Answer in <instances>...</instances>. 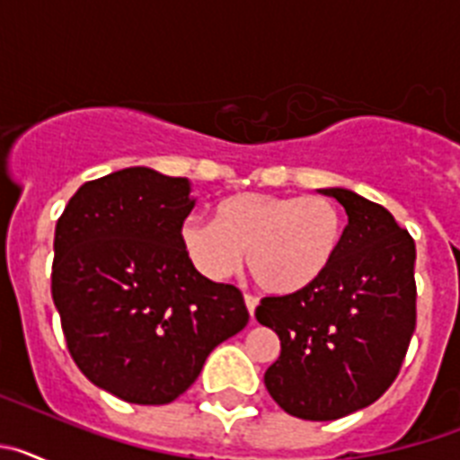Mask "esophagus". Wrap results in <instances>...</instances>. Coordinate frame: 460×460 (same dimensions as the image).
I'll return each instance as SVG.
<instances>
[{
	"instance_id": "1",
	"label": "esophagus",
	"mask_w": 460,
	"mask_h": 460,
	"mask_svg": "<svg viewBox=\"0 0 460 460\" xmlns=\"http://www.w3.org/2000/svg\"><path fill=\"white\" fill-rule=\"evenodd\" d=\"M243 304H246V308H249V315L253 318L255 306H258V299H255L253 295H243Z\"/></svg>"
}]
</instances>
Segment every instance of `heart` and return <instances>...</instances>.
Listing matches in <instances>:
<instances>
[{
	"mask_svg": "<svg viewBox=\"0 0 460 460\" xmlns=\"http://www.w3.org/2000/svg\"><path fill=\"white\" fill-rule=\"evenodd\" d=\"M180 242L205 279H227L246 251L262 290L292 295L327 274L343 242V217L324 198L239 193L217 207L214 221L186 218Z\"/></svg>",
	"mask_w": 460,
	"mask_h": 460,
	"instance_id": "heart-1",
	"label": "heart"
}]
</instances>
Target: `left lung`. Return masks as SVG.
<instances>
[{
  "label": "left lung",
  "instance_id": "left-lung-1",
  "mask_svg": "<svg viewBox=\"0 0 460 460\" xmlns=\"http://www.w3.org/2000/svg\"><path fill=\"white\" fill-rule=\"evenodd\" d=\"M345 207L336 260L313 286L265 296L260 324L280 341L265 387L292 417L332 421L387 392L417 323L414 239L382 205L350 189H318Z\"/></svg>",
  "mask_w": 460,
  "mask_h": 460
}]
</instances>
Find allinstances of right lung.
I'll return each instance as SVG.
<instances>
[{
    "label": "right lung",
    "instance_id": "right-lung-1",
    "mask_svg": "<svg viewBox=\"0 0 460 460\" xmlns=\"http://www.w3.org/2000/svg\"><path fill=\"white\" fill-rule=\"evenodd\" d=\"M193 207L186 177L137 165L80 186L57 221L52 299L68 352L128 403L174 401L249 323L242 292L205 279L181 249Z\"/></svg>",
    "mask_w": 460,
    "mask_h": 460
}]
</instances>
